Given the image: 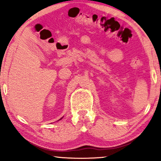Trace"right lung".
I'll list each match as a JSON object with an SVG mask.
<instances>
[{
	"label": "right lung",
	"instance_id": "right-lung-1",
	"mask_svg": "<svg viewBox=\"0 0 161 161\" xmlns=\"http://www.w3.org/2000/svg\"><path fill=\"white\" fill-rule=\"evenodd\" d=\"M62 119V118H61V119ZM60 119H59V120H60Z\"/></svg>",
	"mask_w": 161,
	"mask_h": 161
}]
</instances>
